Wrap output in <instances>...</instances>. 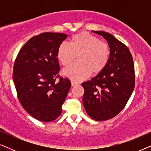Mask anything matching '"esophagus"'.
I'll use <instances>...</instances> for the list:
<instances>
[{"label":"esophagus","instance_id":"34e87169","mask_svg":"<svg viewBox=\"0 0 151 151\" xmlns=\"http://www.w3.org/2000/svg\"><path fill=\"white\" fill-rule=\"evenodd\" d=\"M78 82H75V81H73V80H72V81H71V86H76V85H78Z\"/></svg>","mask_w":151,"mask_h":151}]
</instances>
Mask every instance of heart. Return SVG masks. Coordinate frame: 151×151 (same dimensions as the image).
Here are the masks:
<instances>
[{
  "label": "heart",
  "instance_id": "b5f03b06",
  "mask_svg": "<svg viewBox=\"0 0 151 151\" xmlns=\"http://www.w3.org/2000/svg\"><path fill=\"white\" fill-rule=\"evenodd\" d=\"M110 47L107 43L100 41L96 36L87 32L73 35L69 44L63 42L57 51V57L65 67L76 63L63 71V74L75 82H80L90 76L98 74L104 69L110 58Z\"/></svg>",
  "mask_w": 151,
  "mask_h": 151
}]
</instances>
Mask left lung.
I'll use <instances>...</instances> for the list:
<instances>
[{"instance_id": "1", "label": "left lung", "mask_w": 151, "mask_h": 151, "mask_svg": "<svg viewBox=\"0 0 151 151\" xmlns=\"http://www.w3.org/2000/svg\"><path fill=\"white\" fill-rule=\"evenodd\" d=\"M92 32L107 41L111 54L104 69L82 84L84 89L82 101L88 116L104 121L124 108L135 87V70L133 57L124 44L107 32Z\"/></svg>"}]
</instances>
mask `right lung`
Instances as JSON below:
<instances>
[{"label":"right lung","instance_id":"obj_1","mask_svg":"<svg viewBox=\"0 0 151 151\" xmlns=\"http://www.w3.org/2000/svg\"><path fill=\"white\" fill-rule=\"evenodd\" d=\"M67 37L46 32L30 38L20 49L14 65L13 80L24 110L41 122H52L62 113L71 87L68 78L55 80L60 70L57 51Z\"/></svg>","mask_w":151,"mask_h":151}]
</instances>
